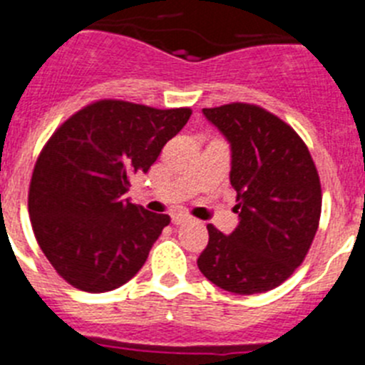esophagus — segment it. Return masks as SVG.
Masks as SVG:
<instances>
[{
    "label": "esophagus",
    "instance_id": "esophagus-1",
    "mask_svg": "<svg viewBox=\"0 0 365 365\" xmlns=\"http://www.w3.org/2000/svg\"><path fill=\"white\" fill-rule=\"evenodd\" d=\"M170 218H173V223H175V225H182V223L189 222L190 216L189 215H183V212H175V215L170 216Z\"/></svg>",
    "mask_w": 365,
    "mask_h": 365
}]
</instances>
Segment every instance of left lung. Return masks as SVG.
<instances>
[{"mask_svg": "<svg viewBox=\"0 0 365 365\" xmlns=\"http://www.w3.org/2000/svg\"><path fill=\"white\" fill-rule=\"evenodd\" d=\"M203 114L231 143L240 223L229 236L207 225L198 269L231 293H265L293 274L313 244L322 212L318 170L293 127L258 105L236 101Z\"/></svg>", "mask_w": 365, "mask_h": 365, "instance_id": "obj_1", "label": "left lung"}]
</instances>
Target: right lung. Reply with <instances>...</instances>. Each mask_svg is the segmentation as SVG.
<instances>
[{
	"label": "right lung",
	"instance_id": "add662e5",
	"mask_svg": "<svg viewBox=\"0 0 365 365\" xmlns=\"http://www.w3.org/2000/svg\"><path fill=\"white\" fill-rule=\"evenodd\" d=\"M190 114L187 107L98 100L72 114L45 143L32 173L29 215L39 247L72 287L113 291L145 264L170 218L123 195Z\"/></svg>",
	"mask_w": 365,
	"mask_h": 365
}]
</instances>
